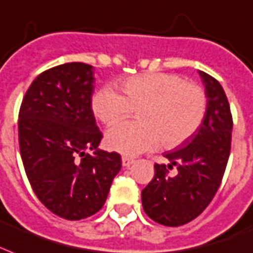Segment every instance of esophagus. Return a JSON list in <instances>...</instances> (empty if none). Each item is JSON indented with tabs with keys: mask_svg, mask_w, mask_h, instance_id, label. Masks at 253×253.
<instances>
[{
	"mask_svg": "<svg viewBox=\"0 0 253 253\" xmlns=\"http://www.w3.org/2000/svg\"><path fill=\"white\" fill-rule=\"evenodd\" d=\"M134 159H132V158H128V157H123L122 158V165H123V167H130L131 165H132V163H134Z\"/></svg>",
	"mask_w": 253,
	"mask_h": 253,
	"instance_id": "esophagus-1",
	"label": "esophagus"
}]
</instances>
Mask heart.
<instances>
[{
    "label": "heart",
    "instance_id": "obj_1",
    "mask_svg": "<svg viewBox=\"0 0 253 253\" xmlns=\"http://www.w3.org/2000/svg\"><path fill=\"white\" fill-rule=\"evenodd\" d=\"M122 92L103 86L94 92L91 110L105 125L138 111L140 122H121L106 132V146L135 157L159 147H176L195 134L207 110V96L198 84L169 73H147L127 78Z\"/></svg>",
    "mask_w": 253,
    "mask_h": 253
}]
</instances>
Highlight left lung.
Wrapping results in <instances>:
<instances>
[{"mask_svg":"<svg viewBox=\"0 0 253 253\" xmlns=\"http://www.w3.org/2000/svg\"><path fill=\"white\" fill-rule=\"evenodd\" d=\"M206 88L207 110L200 127L173 151L169 165H155V176L142 191V206L159 224L178 227L194 220L211 203L224 175L231 151L232 115L221 84L199 71ZM176 165L178 173L168 176Z\"/></svg>","mask_w":253,"mask_h":253,"instance_id":"left-lung-1","label":"left lung"}]
</instances>
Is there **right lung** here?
Wrapping results in <instances>:
<instances>
[{"label": "right lung", "instance_id": "1", "mask_svg": "<svg viewBox=\"0 0 253 253\" xmlns=\"http://www.w3.org/2000/svg\"><path fill=\"white\" fill-rule=\"evenodd\" d=\"M92 91L94 67L63 63L33 81L19 109V151L30 186L47 210L67 220L99 211L122 167L119 154L98 148Z\"/></svg>", "mask_w": 253, "mask_h": 253}]
</instances>
